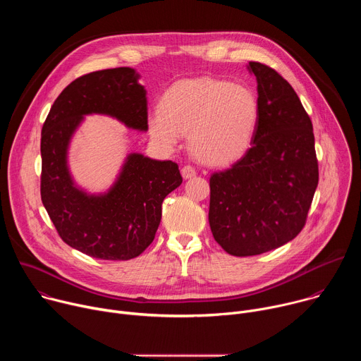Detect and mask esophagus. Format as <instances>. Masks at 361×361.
Wrapping results in <instances>:
<instances>
[{
	"instance_id": "34e87169",
	"label": "esophagus",
	"mask_w": 361,
	"mask_h": 361,
	"mask_svg": "<svg viewBox=\"0 0 361 361\" xmlns=\"http://www.w3.org/2000/svg\"><path fill=\"white\" fill-rule=\"evenodd\" d=\"M181 174H183V177H184L185 180H187V178H191V177L195 176V169L191 167V166H184V167L181 169Z\"/></svg>"
}]
</instances>
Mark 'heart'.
<instances>
[{
  "label": "heart",
  "mask_w": 361,
  "mask_h": 361,
  "mask_svg": "<svg viewBox=\"0 0 361 361\" xmlns=\"http://www.w3.org/2000/svg\"><path fill=\"white\" fill-rule=\"evenodd\" d=\"M260 117V102L245 85L216 78H192L173 84L148 117L151 137L176 148L190 133L194 156L210 166L238 160L250 148Z\"/></svg>",
  "instance_id": "b5f03b06"
}]
</instances>
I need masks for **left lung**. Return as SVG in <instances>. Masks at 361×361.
<instances>
[{
    "mask_svg": "<svg viewBox=\"0 0 361 361\" xmlns=\"http://www.w3.org/2000/svg\"><path fill=\"white\" fill-rule=\"evenodd\" d=\"M260 102L244 156L210 177L209 221L231 255H257L291 241L305 226L319 184L310 117L293 87L271 67L250 61Z\"/></svg>",
    "mask_w": 361,
    "mask_h": 361,
    "instance_id": "obj_1",
    "label": "left lung"
}]
</instances>
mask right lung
I'll return each instance as SVG.
<instances>
[{
	"label": "right lung",
	"mask_w": 361,
	"mask_h": 361,
	"mask_svg": "<svg viewBox=\"0 0 361 361\" xmlns=\"http://www.w3.org/2000/svg\"><path fill=\"white\" fill-rule=\"evenodd\" d=\"M130 67L94 71L68 84L41 131V200L59 235L101 260H131L154 240L164 198L181 183L177 163L130 154L109 192L90 195L67 167L70 140L87 114H107L147 131V97Z\"/></svg>",
	"instance_id": "obj_1"
}]
</instances>
